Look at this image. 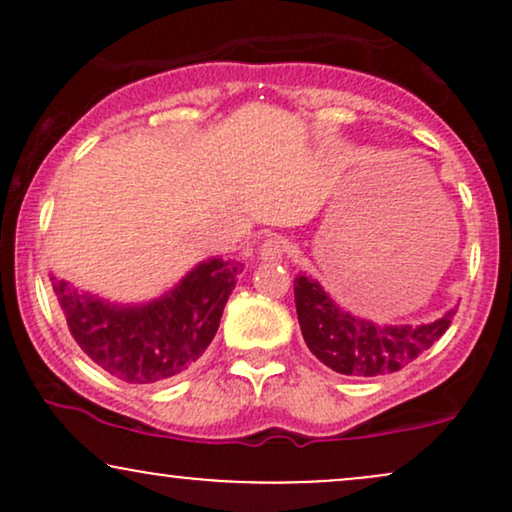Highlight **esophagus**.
I'll return each mask as SVG.
<instances>
[{"mask_svg": "<svg viewBox=\"0 0 512 512\" xmlns=\"http://www.w3.org/2000/svg\"><path fill=\"white\" fill-rule=\"evenodd\" d=\"M286 255V240L281 236L267 238L260 245V260L262 262H281Z\"/></svg>", "mask_w": 512, "mask_h": 512, "instance_id": "34e87169", "label": "esophagus"}]
</instances>
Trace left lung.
<instances>
[{
	"mask_svg": "<svg viewBox=\"0 0 512 512\" xmlns=\"http://www.w3.org/2000/svg\"><path fill=\"white\" fill-rule=\"evenodd\" d=\"M298 325L315 358L354 378L395 373L424 354L450 327L457 308L424 325H378L339 305L313 276L293 279Z\"/></svg>",
	"mask_w": 512,
	"mask_h": 512,
	"instance_id": "8db88e82",
	"label": "left lung"
}]
</instances>
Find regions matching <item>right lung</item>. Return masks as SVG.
Instances as JSON below:
<instances>
[{
  "label": "right lung",
  "instance_id": "add662e5",
  "mask_svg": "<svg viewBox=\"0 0 512 512\" xmlns=\"http://www.w3.org/2000/svg\"><path fill=\"white\" fill-rule=\"evenodd\" d=\"M240 262L209 257L149 303H110L57 274L52 289L76 344L105 373L149 385L182 373L207 351L236 289Z\"/></svg>",
  "mask_w": 512,
  "mask_h": 512
}]
</instances>
